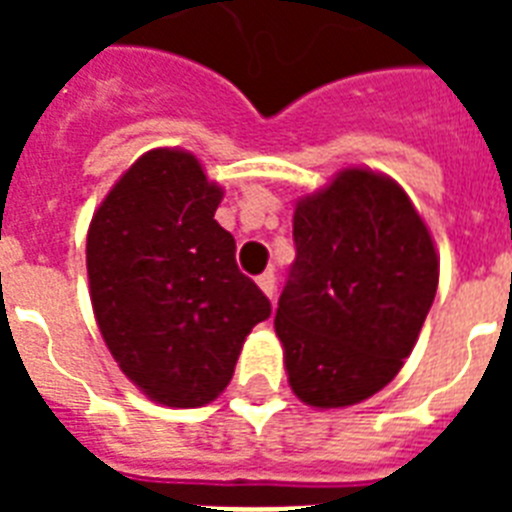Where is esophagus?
<instances>
[{
	"mask_svg": "<svg viewBox=\"0 0 512 512\" xmlns=\"http://www.w3.org/2000/svg\"><path fill=\"white\" fill-rule=\"evenodd\" d=\"M257 287L263 289L268 297H273V292H276V273L265 271L263 276H257Z\"/></svg>",
	"mask_w": 512,
	"mask_h": 512,
	"instance_id": "esophagus-1",
	"label": "esophagus"
}]
</instances>
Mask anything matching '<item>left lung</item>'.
<instances>
[{"label": "left lung", "mask_w": 512, "mask_h": 512, "mask_svg": "<svg viewBox=\"0 0 512 512\" xmlns=\"http://www.w3.org/2000/svg\"><path fill=\"white\" fill-rule=\"evenodd\" d=\"M297 257L276 308L289 385L319 409L374 396L398 374L438 289V257L404 188L342 170L295 209Z\"/></svg>", "instance_id": "obj_1"}]
</instances>
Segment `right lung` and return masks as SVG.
<instances>
[{
  "label": "right lung",
  "mask_w": 512,
  "mask_h": 512,
  "mask_svg": "<svg viewBox=\"0 0 512 512\" xmlns=\"http://www.w3.org/2000/svg\"><path fill=\"white\" fill-rule=\"evenodd\" d=\"M220 199L196 156L156 148L119 177L87 233L100 335L119 369L164 406L215 401L252 327L271 316L215 220Z\"/></svg>",
  "instance_id": "obj_1"
}]
</instances>
